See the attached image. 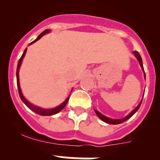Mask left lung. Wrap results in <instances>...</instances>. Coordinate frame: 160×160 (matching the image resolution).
Instances as JSON below:
<instances>
[{"mask_svg":"<svg viewBox=\"0 0 160 160\" xmlns=\"http://www.w3.org/2000/svg\"><path fill=\"white\" fill-rule=\"evenodd\" d=\"M134 54H135V56L136 57V58L138 59V62H139L140 66L142 67V70L144 71L143 66H142V58H141L140 54H139V53H138V52H137V51H134ZM144 77L146 78L145 73H144ZM141 103H142V101H141L140 103H139V104L137 106L136 108L134 109V110H133V111H131L129 114H128V116H126L125 118H121V119H113V118H107V117L104 116L103 114H102L101 113H99L98 111H95V113H96V114L98 115V118H99L101 120H102L103 122H107V123H109V124H119V123H122V122H125V121H127L128 119H129L131 117H132L133 115H134V114H135V113L138 111V109H139V107H140V106H141Z\"/></svg>","mask_w":160,"mask_h":160,"instance_id":"obj_1","label":"left lung"}]
</instances>
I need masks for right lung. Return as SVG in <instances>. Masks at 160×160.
Wrapping results in <instances>:
<instances>
[{
  "label": "right lung",
  "instance_id": "1",
  "mask_svg": "<svg viewBox=\"0 0 160 160\" xmlns=\"http://www.w3.org/2000/svg\"><path fill=\"white\" fill-rule=\"evenodd\" d=\"M47 32H49V29H46V30H44L43 32H42V33H41V34L38 37V38H37L36 40H34L33 42H31L29 45H31V44H32L33 42H37L38 40H39V39L42 38V37H43V35H45L46 33H47ZM26 51H27V48H26V49L24 50L23 54L22 55L21 58L19 59V62H18V68H17V84H18V92H19L20 98H21V99L22 100V102H23L25 105L27 106V107L30 109L31 111H32L33 112L37 113V114H40V115L46 116V115H53V114H58V113L60 112V111H62V110L65 107H66V105L67 104L68 101H69V97L66 98V100L64 102L62 103V104H61L60 106H58V107H55V108H53V109H44V108H41V107H37V106H35V105H32V103H30L29 102H28L27 100H26V98H25L23 96V94H22V90H21V87H20V83H19V69H20V66H21V65H22V60H23L24 57H25Z\"/></svg>",
  "mask_w": 160,
  "mask_h": 160
}]
</instances>
